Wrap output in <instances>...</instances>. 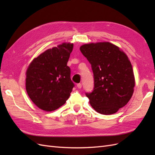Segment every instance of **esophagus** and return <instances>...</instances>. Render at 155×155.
Wrapping results in <instances>:
<instances>
[{
    "label": "esophagus",
    "instance_id": "esophagus-1",
    "mask_svg": "<svg viewBox=\"0 0 155 155\" xmlns=\"http://www.w3.org/2000/svg\"><path fill=\"white\" fill-rule=\"evenodd\" d=\"M77 87L78 88H81L82 87V85L81 83H78V84H77Z\"/></svg>",
    "mask_w": 155,
    "mask_h": 155
}]
</instances>
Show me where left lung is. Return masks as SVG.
Listing matches in <instances>:
<instances>
[{
	"instance_id": "left-lung-1",
	"label": "left lung",
	"mask_w": 155,
	"mask_h": 155,
	"mask_svg": "<svg viewBox=\"0 0 155 155\" xmlns=\"http://www.w3.org/2000/svg\"><path fill=\"white\" fill-rule=\"evenodd\" d=\"M80 50L91 64L94 87L86 92L92 107L102 114H114L131 98L135 85L127 55L109 42L82 45Z\"/></svg>"
}]
</instances>
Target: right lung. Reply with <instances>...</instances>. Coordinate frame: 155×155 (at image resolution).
Here are the masks:
<instances>
[{"mask_svg": "<svg viewBox=\"0 0 155 155\" xmlns=\"http://www.w3.org/2000/svg\"><path fill=\"white\" fill-rule=\"evenodd\" d=\"M74 45L63 43L35 58L26 70V89L31 100L45 111L58 109L70 97L74 83L67 63Z\"/></svg>", "mask_w": 155, "mask_h": 155, "instance_id": "add662e5", "label": "right lung"}]
</instances>
